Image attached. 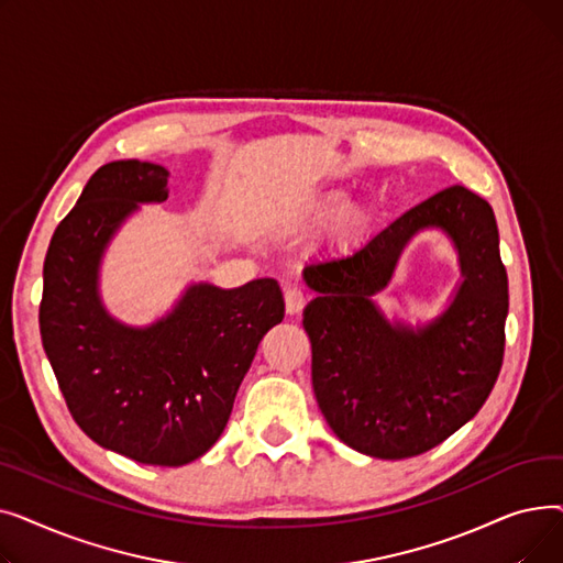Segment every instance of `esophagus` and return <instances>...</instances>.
I'll return each instance as SVG.
<instances>
[{
  "instance_id": "34e87169",
  "label": "esophagus",
  "mask_w": 563,
  "mask_h": 563,
  "mask_svg": "<svg viewBox=\"0 0 563 563\" xmlns=\"http://www.w3.org/2000/svg\"><path fill=\"white\" fill-rule=\"evenodd\" d=\"M306 301H308V294L301 287L289 285L285 289V310H287V314H299L303 310Z\"/></svg>"
}]
</instances>
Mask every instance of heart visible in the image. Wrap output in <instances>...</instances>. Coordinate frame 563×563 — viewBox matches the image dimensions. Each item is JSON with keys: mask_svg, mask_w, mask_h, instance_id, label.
<instances>
[{"mask_svg": "<svg viewBox=\"0 0 563 563\" xmlns=\"http://www.w3.org/2000/svg\"><path fill=\"white\" fill-rule=\"evenodd\" d=\"M342 205H344L342 196H338V194H335V196L323 198V200L317 205V210H319V214H321V217H335V214H340ZM365 221H367L365 210H363V207H356V205H349L346 210L340 214V228H342V230H346V232L358 230Z\"/></svg>", "mask_w": 563, "mask_h": 563, "instance_id": "1", "label": "heart"}]
</instances>
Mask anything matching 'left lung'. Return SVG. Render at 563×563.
Instances as JSON below:
<instances>
[{
    "instance_id": "8db88e82",
    "label": "left lung",
    "mask_w": 563,
    "mask_h": 563,
    "mask_svg": "<svg viewBox=\"0 0 563 563\" xmlns=\"http://www.w3.org/2000/svg\"><path fill=\"white\" fill-rule=\"evenodd\" d=\"M452 236L464 283L427 328H395L371 301L412 233ZM303 308L312 388L333 433L374 459H410L448 440L486 404L505 358L507 269L493 207L454 185L410 207L351 255L310 264Z\"/></svg>"
}]
</instances>
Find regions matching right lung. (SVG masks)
I'll return each instance as SVG.
<instances>
[{"mask_svg": "<svg viewBox=\"0 0 563 563\" xmlns=\"http://www.w3.org/2000/svg\"><path fill=\"white\" fill-rule=\"evenodd\" d=\"M168 198V170L100 166L56 225L43 266V349L79 429L145 465H187L223 433L260 340L283 321L274 278L221 289L191 285L145 329L115 321L98 294L102 253L139 202Z\"/></svg>", "mask_w": 563, "mask_h": 563, "instance_id": "right-lung-1", "label": "right lung"}]
</instances>
